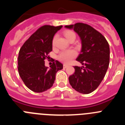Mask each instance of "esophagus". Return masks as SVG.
Instances as JSON below:
<instances>
[{"mask_svg": "<svg viewBox=\"0 0 125 125\" xmlns=\"http://www.w3.org/2000/svg\"><path fill=\"white\" fill-rule=\"evenodd\" d=\"M67 67H68V65L65 64H63V68H64V69H65V68H66Z\"/></svg>", "mask_w": 125, "mask_h": 125, "instance_id": "1", "label": "esophagus"}]
</instances>
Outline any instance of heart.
<instances>
[{"mask_svg":"<svg viewBox=\"0 0 125 125\" xmlns=\"http://www.w3.org/2000/svg\"><path fill=\"white\" fill-rule=\"evenodd\" d=\"M64 35L66 37V38L69 40V39L72 36H75V34L73 31H70V30H67L66 31L64 32ZM56 36H55L52 39V44H54L55 41H56ZM76 56V52L74 50L71 49V50L64 51L61 52L58 56V59L60 61L64 62V63H69L72 60L73 58H74Z\"/></svg>","mask_w":125,"mask_h":125,"instance_id":"heart-1","label":"heart"}]
</instances>
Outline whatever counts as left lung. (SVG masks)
Here are the masks:
<instances>
[{"label": "left lung", "instance_id": "1", "mask_svg": "<svg viewBox=\"0 0 125 125\" xmlns=\"http://www.w3.org/2000/svg\"><path fill=\"white\" fill-rule=\"evenodd\" d=\"M73 29L81 41L82 48L76 61L84 66H74V73L69 77L73 89L80 93L94 91L105 76L110 63V47L105 37L90 25L84 23L66 25Z\"/></svg>", "mask_w": 125, "mask_h": 125}]
</instances>
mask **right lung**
Returning <instances> with one entry per match:
<instances>
[{"label": "right lung", "mask_w": 125, "mask_h": 125, "mask_svg": "<svg viewBox=\"0 0 125 125\" xmlns=\"http://www.w3.org/2000/svg\"><path fill=\"white\" fill-rule=\"evenodd\" d=\"M62 25L54 27L43 25L24 42L19 52L18 71L22 80L29 89L34 92L42 93L52 86L56 73L63 65L56 61L50 66H45L44 60L52 50L54 34Z\"/></svg>", "instance_id": "right-lung-1"}]
</instances>
